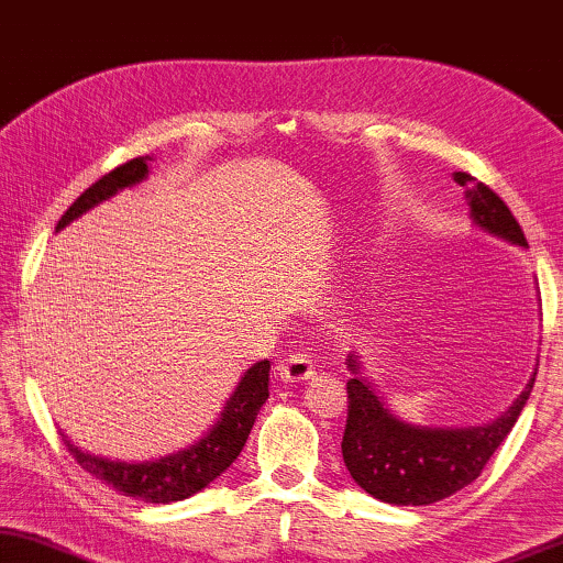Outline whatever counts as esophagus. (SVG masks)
<instances>
[{"label": "esophagus", "mask_w": 563, "mask_h": 563, "mask_svg": "<svg viewBox=\"0 0 563 563\" xmlns=\"http://www.w3.org/2000/svg\"><path fill=\"white\" fill-rule=\"evenodd\" d=\"M316 374V362L308 354H292L280 366V376L285 382H303Z\"/></svg>", "instance_id": "esophagus-1"}]
</instances>
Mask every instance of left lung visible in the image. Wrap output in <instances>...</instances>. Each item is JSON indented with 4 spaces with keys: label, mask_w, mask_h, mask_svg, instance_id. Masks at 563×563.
<instances>
[{
    "label": "left lung",
    "mask_w": 563,
    "mask_h": 563,
    "mask_svg": "<svg viewBox=\"0 0 563 563\" xmlns=\"http://www.w3.org/2000/svg\"><path fill=\"white\" fill-rule=\"evenodd\" d=\"M455 181L465 187L475 224L514 245H528L521 224L496 191L465 172H457ZM349 368L354 372V379L346 384L349 412L341 440L343 463L368 496L394 506H430L481 477L493 452L521 417L536 382L533 374L521 397L496 422L470 430H432L399 422L382 405L368 382L358 376L354 358H349Z\"/></svg>",
    "instance_id": "obj_1"
}]
</instances>
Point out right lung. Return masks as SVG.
Wrapping results in <instances>:
<instances>
[{
	"mask_svg": "<svg viewBox=\"0 0 563 563\" xmlns=\"http://www.w3.org/2000/svg\"><path fill=\"white\" fill-rule=\"evenodd\" d=\"M146 162L151 156H136L131 162L115 166L113 172L100 176L96 184L82 191V195L67 207V212L57 222V230L70 224L75 217L88 212L98 201L113 197L115 191L141 181L148 172ZM267 376H271V362H257L242 376L238 389L224 405L222 415L212 424L205 438L191 444L187 450L174 452L162 460H148V463H119V460H106L90 452L75 448L70 440L63 442L70 455L78 460L82 470L98 477L121 493V496L144 500V503H174L195 496L207 488L217 475L224 473L245 448L247 434L253 430L260 407L267 399Z\"/></svg>",
	"mask_w": 563,
	"mask_h": 563,
	"instance_id": "add662e5",
	"label": "right lung"
}]
</instances>
